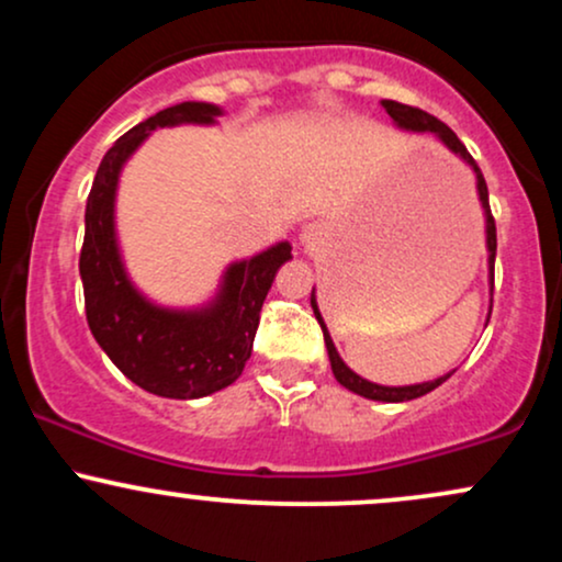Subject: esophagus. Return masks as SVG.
Listing matches in <instances>:
<instances>
[{
    "instance_id": "1",
    "label": "esophagus",
    "mask_w": 562,
    "mask_h": 562,
    "mask_svg": "<svg viewBox=\"0 0 562 562\" xmlns=\"http://www.w3.org/2000/svg\"><path fill=\"white\" fill-rule=\"evenodd\" d=\"M314 240H317V227H314V224H308V227H303V232H301V243L312 245Z\"/></svg>"
}]
</instances>
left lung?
Listing matches in <instances>:
<instances>
[{
  "label": "left lung",
  "instance_id": "obj_1",
  "mask_svg": "<svg viewBox=\"0 0 562 562\" xmlns=\"http://www.w3.org/2000/svg\"><path fill=\"white\" fill-rule=\"evenodd\" d=\"M383 108L389 111V115L393 119V124L398 128H404V132H415V134H434V137L441 142L443 147H447L449 153H454L457 158L462 160V164L470 166V171H473L475 177V190H479V200H481V211H483V222H486V250H488V285L494 290V259H496V227H494V216H492V209H488V190H486V179H483V173L479 169V164H475L473 156L468 153V147L462 145L460 139H457V134L451 132L447 124H441V121L434 119V115H428L420 108H412V105H404V102H396V100H383ZM312 308H314V317H317L322 333H325V346H327V357H330V367H333V375L338 380L340 385L348 391L359 393V396L364 398H372V402H389V404H398V402H412V398H420L425 393H430L438 385L443 383V380L454 375V370L447 372V375L436 378V380H428V383H415V385H380V383H372V380H364L362 375H357V372L348 367L344 359H340L338 348H335L330 333H327V325L325 319H322L319 314V306H317V295H314V288H312ZM488 317H492V306H488ZM488 325V322H486Z\"/></svg>",
  "mask_w": 562,
  "mask_h": 562
}]
</instances>
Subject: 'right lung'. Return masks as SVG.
<instances>
[{
  "label": "right lung",
  "instance_id": "1",
  "mask_svg": "<svg viewBox=\"0 0 562 562\" xmlns=\"http://www.w3.org/2000/svg\"><path fill=\"white\" fill-rule=\"evenodd\" d=\"M224 111L214 102H179L134 128L105 153L83 214L79 272L94 340L134 385L164 398H200L243 375L254 351L259 314L277 269L293 259L280 240L261 254L227 263L216 293L200 306H164L128 277L115 227V198L128 158L156 128L214 126Z\"/></svg>",
  "mask_w": 562,
  "mask_h": 562
}]
</instances>
